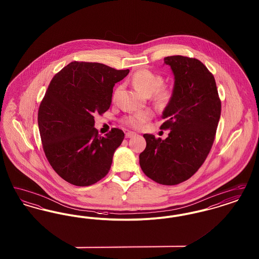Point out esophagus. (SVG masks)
Masks as SVG:
<instances>
[{"mask_svg":"<svg viewBox=\"0 0 259 259\" xmlns=\"http://www.w3.org/2000/svg\"><path fill=\"white\" fill-rule=\"evenodd\" d=\"M136 135V133L134 132H126L125 133V137L126 138H132V137H134Z\"/></svg>","mask_w":259,"mask_h":259,"instance_id":"obj_1","label":"esophagus"}]
</instances>
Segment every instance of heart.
Masks as SVG:
<instances>
[{"label":"heart","instance_id":"obj_1","mask_svg":"<svg viewBox=\"0 0 259 259\" xmlns=\"http://www.w3.org/2000/svg\"><path fill=\"white\" fill-rule=\"evenodd\" d=\"M132 83L136 89L142 94L146 96L152 95L154 104L159 108H165L172 99V89L170 87L162 85V75L153 73L149 70L144 69L136 72L132 77ZM152 112L149 110L137 111L132 114L124 116L122 123L130 128L139 129L148 121L152 117Z\"/></svg>","mask_w":259,"mask_h":259}]
</instances>
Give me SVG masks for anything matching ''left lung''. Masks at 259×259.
Here are the masks:
<instances>
[{
	"instance_id": "obj_1",
	"label": "left lung",
	"mask_w": 259,
	"mask_h": 259,
	"mask_svg": "<svg viewBox=\"0 0 259 259\" xmlns=\"http://www.w3.org/2000/svg\"><path fill=\"white\" fill-rule=\"evenodd\" d=\"M175 75L172 97L163 111L165 140L145 134L147 147L140 166L149 179L164 185H179L191 178L206 160L214 141L222 102L213 74L195 58H164Z\"/></svg>"
}]
</instances>
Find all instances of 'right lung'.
<instances>
[{"mask_svg": "<svg viewBox=\"0 0 259 259\" xmlns=\"http://www.w3.org/2000/svg\"><path fill=\"white\" fill-rule=\"evenodd\" d=\"M128 74V69L74 61L51 79L38 108V130L51 167L69 184L94 185L110 171L123 131L112 128L101 137L94 114L110 109L112 88Z\"/></svg>", "mask_w": 259, "mask_h": 259, "instance_id": "right-lung-1", "label": "right lung"}]
</instances>
